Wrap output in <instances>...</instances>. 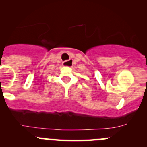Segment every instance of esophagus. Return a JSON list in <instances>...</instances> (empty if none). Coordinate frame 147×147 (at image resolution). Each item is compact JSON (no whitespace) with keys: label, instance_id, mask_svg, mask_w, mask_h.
<instances>
[{"label":"esophagus","instance_id":"1","mask_svg":"<svg viewBox=\"0 0 147 147\" xmlns=\"http://www.w3.org/2000/svg\"><path fill=\"white\" fill-rule=\"evenodd\" d=\"M72 59H69V60H68V61H65V62H64V63H63V64H64L65 65H67L72 64Z\"/></svg>","mask_w":147,"mask_h":147}]
</instances>
